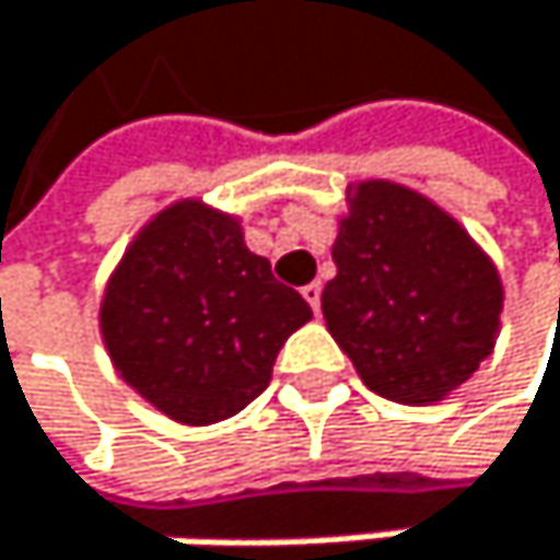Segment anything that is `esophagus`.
I'll use <instances>...</instances> for the list:
<instances>
[{
	"label": "esophagus",
	"mask_w": 560,
	"mask_h": 560,
	"mask_svg": "<svg viewBox=\"0 0 560 560\" xmlns=\"http://www.w3.org/2000/svg\"><path fill=\"white\" fill-rule=\"evenodd\" d=\"M302 299L312 305V312H318V305H322V285H318V282H308V285L302 289Z\"/></svg>",
	"instance_id": "esophagus-1"
}]
</instances>
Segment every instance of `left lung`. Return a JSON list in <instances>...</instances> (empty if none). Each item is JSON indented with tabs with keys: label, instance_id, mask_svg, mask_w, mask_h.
<instances>
[{
	"label": "left lung",
	"instance_id": "1",
	"mask_svg": "<svg viewBox=\"0 0 560 560\" xmlns=\"http://www.w3.org/2000/svg\"><path fill=\"white\" fill-rule=\"evenodd\" d=\"M322 315L373 393L436 402L493 349L501 278L470 234L389 180L359 184L332 245Z\"/></svg>",
	"mask_w": 560,
	"mask_h": 560
}]
</instances>
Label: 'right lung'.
Segmentation results:
<instances>
[{
  "label": "right lung",
  "instance_id": "add662e5",
  "mask_svg": "<svg viewBox=\"0 0 560 560\" xmlns=\"http://www.w3.org/2000/svg\"><path fill=\"white\" fill-rule=\"evenodd\" d=\"M308 302L252 255L238 221L180 201L110 278L100 326L120 376L177 423H218L265 393Z\"/></svg>",
  "mask_w": 560,
  "mask_h": 560
}]
</instances>
